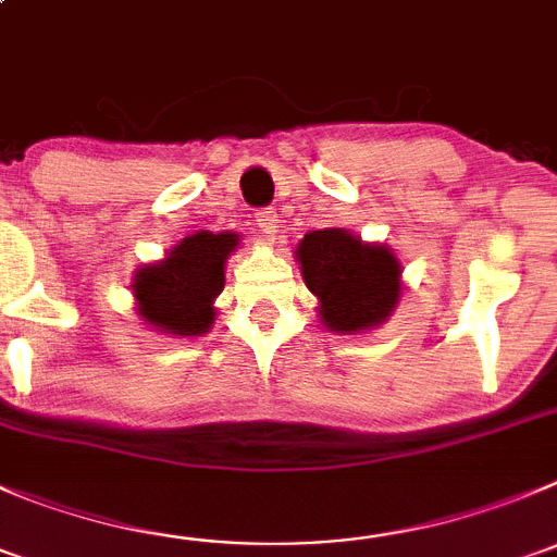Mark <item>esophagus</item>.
I'll return each mask as SVG.
<instances>
[{"label": "esophagus", "mask_w": 557, "mask_h": 557, "mask_svg": "<svg viewBox=\"0 0 557 557\" xmlns=\"http://www.w3.org/2000/svg\"><path fill=\"white\" fill-rule=\"evenodd\" d=\"M257 226L264 237H275V232H278V215H275V210H270V208L259 210Z\"/></svg>", "instance_id": "esophagus-1"}]
</instances>
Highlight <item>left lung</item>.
I'll use <instances>...</instances> for the list:
<instances>
[{
    "mask_svg": "<svg viewBox=\"0 0 557 557\" xmlns=\"http://www.w3.org/2000/svg\"><path fill=\"white\" fill-rule=\"evenodd\" d=\"M295 259L317 298L325 331L367 333L388 322L399 306L401 262L385 243H367L342 226L314 230L298 243Z\"/></svg>",
    "mask_w": 557,
    "mask_h": 557,
    "instance_id": "left-lung-1",
    "label": "left lung"
}]
</instances>
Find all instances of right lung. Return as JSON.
<instances>
[{
    "label": "right lung",
    "mask_w": 557,
    "mask_h": 557,
    "mask_svg": "<svg viewBox=\"0 0 557 557\" xmlns=\"http://www.w3.org/2000/svg\"><path fill=\"white\" fill-rule=\"evenodd\" d=\"M240 246L237 232H194L163 259L134 273L136 314L169 336H205L215 322V298L224 293L226 259Z\"/></svg>",
    "instance_id": "right-lung-1"
}]
</instances>
